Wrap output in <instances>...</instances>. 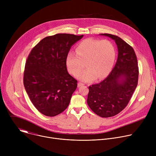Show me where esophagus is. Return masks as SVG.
Wrapping results in <instances>:
<instances>
[{
  "label": "esophagus",
  "mask_w": 156,
  "mask_h": 156,
  "mask_svg": "<svg viewBox=\"0 0 156 156\" xmlns=\"http://www.w3.org/2000/svg\"><path fill=\"white\" fill-rule=\"evenodd\" d=\"M83 85H84L83 83H78V87H80V86H83Z\"/></svg>",
  "instance_id": "obj_1"
}]
</instances>
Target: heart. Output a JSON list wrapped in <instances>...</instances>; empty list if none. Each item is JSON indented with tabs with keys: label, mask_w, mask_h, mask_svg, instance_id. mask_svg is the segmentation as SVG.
Wrapping results in <instances>:
<instances>
[{
	"label": "heart",
	"mask_w": 156,
	"mask_h": 156,
	"mask_svg": "<svg viewBox=\"0 0 156 156\" xmlns=\"http://www.w3.org/2000/svg\"><path fill=\"white\" fill-rule=\"evenodd\" d=\"M75 52L70 51L66 54V67L71 75L76 76L86 66L87 69L77 76L84 82L106 78L112 71L116 58L115 46L106 39H84L77 44Z\"/></svg>",
	"instance_id": "1"
}]
</instances>
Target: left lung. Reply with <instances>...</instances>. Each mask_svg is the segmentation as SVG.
I'll return each instance as SVG.
<instances>
[{"instance_id":"1","label":"left lung","mask_w":156,"mask_h":156,"mask_svg":"<svg viewBox=\"0 0 156 156\" xmlns=\"http://www.w3.org/2000/svg\"><path fill=\"white\" fill-rule=\"evenodd\" d=\"M100 35L115 41L118 58L106 78L89 87L87 103L96 114L107 118L118 114L128 104L138 84L139 69L135 52L129 44L117 36Z\"/></svg>"}]
</instances>
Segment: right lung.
I'll list each match as a JSON object with an SVG mask.
<instances>
[{
    "instance_id": "1",
    "label": "right lung",
    "mask_w": 156,
    "mask_h": 156,
    "mask_svg": "<svg viewBox=\"0 0 156 156\" xmlns=\"http://www.w3.org/2000/svg\"><path fill=\"white\" fill-rule=\"evenodd\" d=\"M83 35L56 34L42 39L31 50L25 64L23 83L34 107L54 117L69 106L77 81L67 71L65 58Z\"/></svg>"
}]
</instances>
